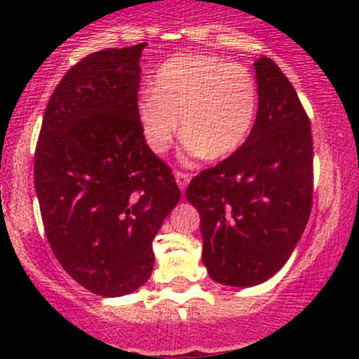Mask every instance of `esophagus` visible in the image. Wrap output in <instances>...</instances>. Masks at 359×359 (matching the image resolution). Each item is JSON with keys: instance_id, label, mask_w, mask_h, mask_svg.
<instances>
[{"instance_id": "obj_1", "label": "esophagus", "mask_w": 359, "mask_h": 359, "mask_svg": "<svg viewBox=\"0 0 359 359\" xmlns=\"http://www.w3.org/2000/svg\"><path fill=\"white\" fill-rule=\"evenodd\" d=\"M173 177H175L177 186L180 187V191L186 189L187 184H189V180H191V177L187 175V173H182V172H175V173H173Z\"/></svg>"}]
</instances>
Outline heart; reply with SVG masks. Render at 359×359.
Wrapping results in <instances>:
<instances>
[{
    "label": "heart",
    "instance_id": "1",
    "mask_svg": "<svg viewBox=\"0 0 359 359\" xmlns=\"http://www.w3.org/2000/svg\"><path fill=\"white\" fill-rule=\"evenodd\" d=\"M257 99L255 79L245 67L212 53H182L159 66L135 114L154 154L168 151L180 125L186 158L224 159L247 140Z\"/></svg>",
    "mask_w": 359,
    "mask_h": 359
}]
</instances>
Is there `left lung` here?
<instances>
[{"mask_svg":"<svg viewBox=\"0 0 359 359\" xmlns=\"http://www.w3.org/2000/svg\"><path fill=\"white\" fill-rule=\"evenodd\" d=\"M259 109L243 146L191 180L203 264L227 287H255L290 259L313 203V137L292 83L267 57L253 62Z\"/></svg>","mask_w":359,"mask_h":359,"instance_id":"1","label":"left lung"}]
</instances>
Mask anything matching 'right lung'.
Here are the masks:
<instances>
[{
  "instance_id": "add662e5",
  "label": "right lung",
  "mask_w": 359,
  "mask_h": 359,
  "mask_svg": "<svg viewBox=\"0 0 359 359\" xmlns=\"http://www.w3.org/2000/svg\"><path fill=\"white\" fill-rule=\"evenodd\" d=\"M147 43L85 57L52 93L34 154L46 238L64 271L100 297L149 280L153 240L180 200L135 114Z\"/></svg>"
}]
</instances>
